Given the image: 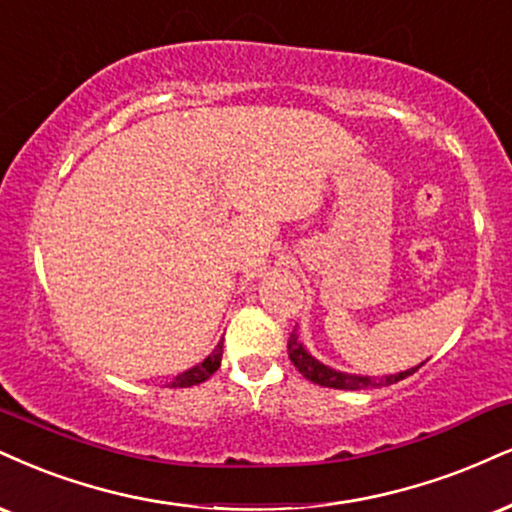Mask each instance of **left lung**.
Here are the masks:
<instances>
[{"label":"left lung","instance_id":"1","mask_svg":"<svg viewBox=\"0 0 512 512\" xmlns=\"http://www.w3.org/2000/svg\"><path fill=\"white\" fill-rule=\"evenodd\" d=\"M288 357H291V362L298 369L300 374H303L305 379H310L312 384H319V386H326V389H343V391H360V389H379V386H389V384H396V381L410 377L412 372H417V367L412 369H405V372H398V374H386V377H357V374H346V372H338V369H331L322 365V362L315 360L307 350L303 348V343L298 341V334H293L288 338Z\"/></svg>","mask_w":512,"mask_h":512}]
</instances>
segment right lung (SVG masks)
Segmentation results:
<instances>
[{"label":"right lung","instance_id":"right-lung-1","mask_svg":"<svg viewBox=\"0 0 512 512\" xmlns=\"http://www.w3.org/2000/svg\"><path fill=\"white\" fill-rule=\"evenodd\" d=\"M221 355H224V343L219 341L217 348L212 350V355H207L200 365L190 367L188 372L178 374V377L171 381V386H174V389H188V386H197V384H202V381H207L219 369Z\"/></svg>","mask_w":512,"mask_h":512}]
</instances>
